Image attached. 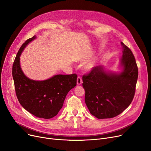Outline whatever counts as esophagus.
Returning <instances> with one entry per match:
<instances>
[{"label":"esophagus","mask_w":151,"mask_h":151,"mask_svg":"<svg viewBox=\"0 0 151 151\" xmlns=\"http://www.w3.org/2000/svg\"><path fill=\"white\" fill-rule=\"evenodd\" d=\"M82 79H81V77H80V76H78V78H77V84L78 85H80V84H81V83H82Z\"/></svg>","instance_id":"34e87169"}]
</instances>
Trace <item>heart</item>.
<instances>
[{
  "label": "heart",
  "instance_id": "obj_1",
  "mask_svg": "<svg viewBox=\"0 0 151 151\" xmlns=\"http://www.w3.org/2000/svg\"><path fill=\"white\" fill-rule=\"evenodd\" d=\"M96 62L95 60L91 61L85 65V68H86V70H91L96 66Z\"/></svg>",
  "mask_w": 151,
  "mask_h": 151
}]
</instances>
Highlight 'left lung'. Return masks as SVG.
<instances>
[{"instance_id":"obj_1","label":"left lung","mask_w":151,"mask_h":151,"mask_svg":"<svg viewBox=\"0 0 151 151\" xmlns=\"http://www.w3.org/2000/svg\"><path fill=\"white\" fill-rule=\"evenodd\" d=\"M121 45V71H107L99 65L83 76L85 103L90 113L99 119L119 115L129 106L134 96L138 69L132 50L122 42Z\"/></svg>"}]
</instances>
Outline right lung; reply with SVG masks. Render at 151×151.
<instances>
[{"instance_id": "obj_1", "label": "right lung", "mask_w": 151, "mask_h": 151, "mask_svg": "<svg viewBox=\"0 0 151 151\" xmlns=\"http://www.w3.org/2000/svg\"><path fill=\"white\" fill-rule=\"evenodd\" d=\"M36 38L28 39L19 48L12 67V76L18 100L22 106L33 115L49 119L62 108L68 92L76 86L77 75H56L42 81L29 79L20 66V55L27 45Z\"/></svg>"}]
</instances>
